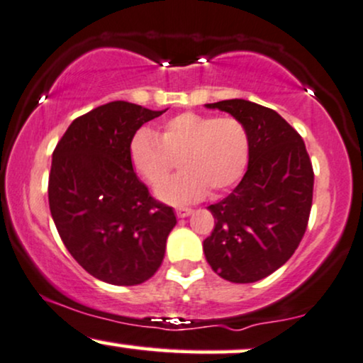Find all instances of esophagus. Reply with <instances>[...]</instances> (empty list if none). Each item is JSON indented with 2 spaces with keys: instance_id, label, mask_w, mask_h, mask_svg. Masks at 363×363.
I'll use <instances>...</instances> for the list:
<instances>
[{
  "instance_id": "esophagus-1",
  "label": "esophagus",
  "mask_w": 363,
  "mask_h": 363,
  "mask_svg": "<svg viewBox=\"0 0 363 363\" xmlns=\"http://www.w3.org/2000/svg\"><path fill=\"white\" fill-rule=\"evenodd\" d=\"M191 212H194V211H191V208H189V207H178L177 208V216L178 217H189Z\"/></svg>"
}]
</instances>
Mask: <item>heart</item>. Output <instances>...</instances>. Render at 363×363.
I'll return each instance as SVG.
<instances>
[{
  "label": "heart",
  "mask_w": 363,
  "mask_h": 363,
  "mask_svg": "<svg viewBox=\"0 0 363 363\" xmlns=\"http://www.w3.org/2000/svg\"><path fill=\"white\" fill-rule=\"evenodd\" d=\"M250 132L240 118L183 112L168 118L161 135L147 127L134 132L129 157L152 189L167 179L181 157L184 172L157 189L172 203L197 202L208 189L220 194L241 180L250 163Z\"/></svg>",
  "instance_id": "obj_1"
}]
</instances>
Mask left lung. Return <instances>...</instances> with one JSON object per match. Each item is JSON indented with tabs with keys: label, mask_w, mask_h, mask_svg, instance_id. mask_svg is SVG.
I'll list each match as a JSON object with an SVG mask.
<instances>
[{
	"label": "left lung",
	"mask_w": 363,
	"mask_h": 363,
	"mask_svg": "<svg viewBox=\"0 0 363 363\" xmlns=\"http://www.w3.org/2000/svg\"><path fill=\"white\" fill-rule=\"evenodd\" d=\"M240 118L250 132V163L240 185L208 206L214 231L203 253L217 275L251 284L279 270L304 236L313 206L314 172L304 140L275 110L253 101L207 104Z\"/></svg>",
	"instance_id": "8db88e82"
}]
</instances>
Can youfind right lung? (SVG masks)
I'll return each instance as SVG.
<instances>
[{
	"label": "right lung",
	"mask_w": 363,
	"mask_h": 363,
	"mask_svg": "<svg viewBox=\"0 0 363 363\" xmlns=\"http://www.w3.org/2000/svg\"><path fill=\"white\" fill-rule=\"evenodd\" d=\"M164 112L110 101L72 121L52 152L54 224L71 257L101 282L139 285L163 263L177 217L134 173L129 143Z\"/></svg>",
	"instance_id": "obj_1"
}]
</instances>
